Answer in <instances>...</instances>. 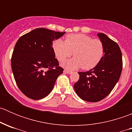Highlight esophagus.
<instances>
[{"mask_svg":"<svg viewBox=\"0 0 132 132\" xmlns=\"http://www.w3.org/2000/svg\"><path fill=\"white\" fill-rule=\"evenodd\" d=\"M64 73H67V74H71V71H68V70H64Z\"/></svg>","mask_w":132,"mask_h":132,"instance_id":"esophagus-1","label":"esophagus"}]
</instances>
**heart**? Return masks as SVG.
Returning <instances> with one entry per match:
<instances>
[{
	"instance_id": "heart-1",
	"label": "heart",
	"mask_w": 132,
	"mask_h": 132,
	"mask_svg": "<svg viewBox=\"0 0 132 132\" xmlns=\"http://www.w3.org/2000/svg\"><path fill=\"white\" fill-rule=\"evenodd\" d=\"M52 50L58 61L62 62L72 55L74 58L65 61L62 66L70 70L82 68L90 70L95 67L104 55V46L99 39H93L83 34H71L65 41L55 39L52 43Z\"/></svg>"
}]
</instances>
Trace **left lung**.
I'll list each match as a JSON object with an SVG mask.
<instances>
[{
  "mask_svg": "<svg viewBox=\"0 0 132 132\" xmlns=\"http://www.w3.org/2000/svg\"><path fill=\"white\" fill-rule=\"evenodd\" d=\"M98 36L104 46V55L100 62L89 71L78 72L74 89L81 99L97 102L107 96L118 82L122 71V54L119 45L103 33Z\"/></svg>",
  "mask_w": 132,
  "mask_h": 132,
  "instance_id": "1",
  "label": "left lung"
}]
</instances>
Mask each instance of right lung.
I'll return each instance as SVG.
<instances>
[{"label": "right lung", "instance_id": "right-lung-1", "mask_svg": "<svg viewBox=\"0 0 132 132\" xmlns=\"http://www.w3.org/2000/svg\"><path fill=\"white\" fill-rule=\"evenodd\" d=\"M64 34L39 28L22 36L16 43L12 71L17 86L28 98L41 100L47 96L63 72L53 52L52 42ZM46 68L49 70L45 72Z\"/></svg>", "mask_w": 132, "mask_h": 132}]
</instances>
